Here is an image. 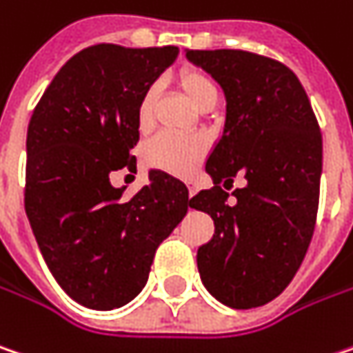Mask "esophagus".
<instances>
[{
  "label": "esophagus",
  "instance_id": "esophagus-1",
  "mask_svg": "<svg viewBox=\"0 0 353 353\" xmlns=\"http://www.w3.org/2000/svg\"><path fill=\"white\" fill-rule=\"evenodd\" d=\"M185 185H188V194H190V197L196 194V188H194V181H185Z\"/></svg>",
  "mask_w": 353,
  "mask_h": 353
}]
</instances>
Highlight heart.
<instances>
[{
	"mask_svg": "<svg viewBox=\"0 0 353 353\" xmlns=\"http://www.w3.org/2000/svg\"><path fill=\"white\" fill-rule=\"evenodd\" d=\"M177 85L188 95V99L196 105L197 110L205 108L208 103L218 101V90L212 77L201 70H181L177 73ZM156 88H148L137 103V128L150 130L154 123V110H156ZM205 154V141L197 135H177L159 134L143 148L145 161L172 174H188L196 168V163Z\"/></svg>",
	"mask_w": 353,
	"mask_h": 353,
	"instance_id": "obj_1",
	"label": "heart"
}]
</instances>
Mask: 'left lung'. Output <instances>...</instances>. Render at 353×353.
Listing matches in <instances>:
<instances>
[{"label": "left lung", "mask_w": 353, "mask_h": 353, "mask_svg": "<svg viewBox=\"0 0 353 353\" xmlns=\"http://www.w3.org/2000/svg\"><path fill=\"white\" fill-rule=\"evenodd\" d=\"M225 94V125L208 157L212 190L192 197L216 232L197 250V270L221 303L250 310L278 298L294 280L316 228L321 132L290 68L241 50H188ZM241 173L248 183L223 190ZM224 181L223 188L219 185Z\"/></svg>", "instance_id": "obj_1"}]
</instances>
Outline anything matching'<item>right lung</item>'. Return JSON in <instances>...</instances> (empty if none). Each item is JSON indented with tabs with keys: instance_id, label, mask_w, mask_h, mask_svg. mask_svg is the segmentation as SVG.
I'll list each match as a JSON object with an SVG mask.
<instances>
[{
	"instance_id": "1",
	"label": "right lung",
	"mask_w": 353,
	"mask_h": 353,
	"mask_svg": "<svg viewBox=\"0 0 353 353\" xmlns=\"http://www.w3.org/2000/svg\"><path fill=\"white\" fill-rule=\"evenodd\" d=\"M177 53L176 46L85 48L33 110L26 214L55 281L85 307L114 310L134 300L157 245L192 208L185 183L159 170L132 197L110 181L117 170L135 172L139 97Z\"/></svg>"
}]
</instances>
